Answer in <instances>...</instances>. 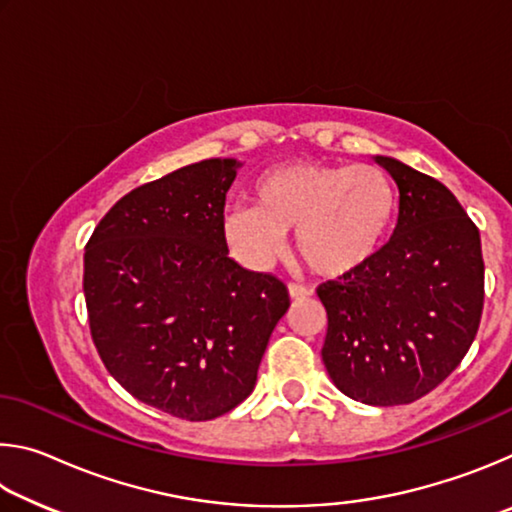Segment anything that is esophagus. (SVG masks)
Here are the masks:
<instances>
[{
    "instance_id": "obj_1",
    "label": "esophagus",
    "mask_w": 512,
    "mask_h": 512,
    "mask_svg": "<svg viewBox=\"0 0 512 512\" xmlns=\"http://www.w3.org/2000/svg\"><path fill=\"white\" fill-rule=\"evenodd\" d=\"M311 291L300 287V284H289V298L291 300H302V298H309Z\"/></svg>"
}]
</instances>
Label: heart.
Instances as JSON below:
<instances>
[{
    "mask_svg": "<svg viewBox=\"0 0 512 512\" xmlns=\"http://www.w3.org/2000/svg\"><path fill=\"white\" fill-rule=\"evenodd\" d=\"M400 194L391 173L372 164L291 162L255 183V205L225 214L223 235L241 262L266 268L296 232L311 273L345 280L361 273L391 235Z\"/></svg>",
    "mask_w": 512,
    "mask_h": 512,
    "instance_id": "obj_1",
    "label": "heart"
}]
</instances>
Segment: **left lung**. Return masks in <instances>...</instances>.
Returning a JSON list of instances; mask_svg holds the SVG:
<instances>
[{"mask_svg": "<svg viewBox=\"0 0 512 512\" xmlns=\"http://www.w3.org/2000/svg\"><path fill=\"white\" fill-rule=\"evenodd\" d=\"M400 189L393 237L361 273L318 287L323 363L334 386L372 406L411 404L463 361L483 311L481 237L436 178L375 155Z\"/></svg>", "mask_w": 512, "mask_h": 512, "instance_id": "left-lung-1", "label": "left lung"}]
</instances>
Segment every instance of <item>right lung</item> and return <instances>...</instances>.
<instances>
[{
    "mask_svg": "<svg viewBox=\"0 0 512 512\" xmlns=\"http://www.w3.org/2000/svg\"><path fill=\"white\" fill-rule=\"evenodd\" d=\"M239 167L210 158L133 189L85 246L83 293L103 366L140 402L189 422L253 393L289 309L275 275L228 257L223 207Z\"/></svg>",
    "mask_w": 512,
    "mask_h": 512,
    "instance_id": "1",
    "label": "right lung"
}]
</instances>
